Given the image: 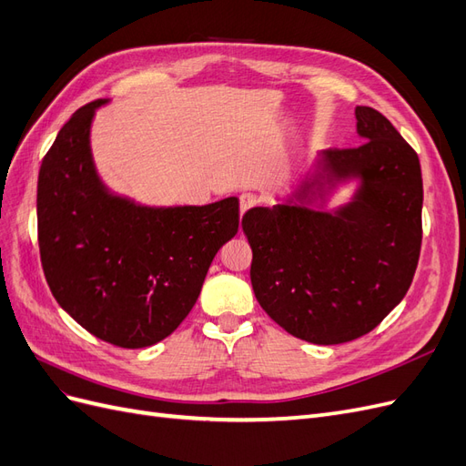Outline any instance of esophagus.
Returning a JSON list of instances; mask_svg holds the SVG:
<instances>
[{
	"mask_svg": "<svg viewBox=\"0 0 466 466\" xmlns=\"http://www.w3.org/2000/svg\"><path fill=\"white\" fill-rule=\"evenodd\" d=\"M257 204H258V198L255 194L245 192V194L238 196V211H241V218L247 214L250 208H255Z\"/></svg>",
	"mask_w": 466,
	"mask_h": 466,
	"instance_id": "34e87169",
	"label": "esophagus"
}]
</instances>
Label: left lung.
<instances>
[{"mask_svg":"<svg viewBox=\"0 0 466 466\" xmlns=\"http://www.w3.org/2000/svg\"><path fill=\"white\" fill-rule=\"evenodd\" d=\"M363 144L322 149L299 185L272 208H252L257 301L291 336L342 344L371 332L412 284L421 247V168L416 151L371 106L356 108ZM350 179V203L326 209Z\"/></svg>","mask_w":466,"mask_h":466,"instance_id":"left-lung-1","label":"left lung"}]
</instances>
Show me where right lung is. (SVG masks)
<instances>
[{"label":"right lung","mask_w":466,"mask_h":466,"mask_svg":"<svg viewBox=\"0 0 466 466\" xmlns=\"http://www.w3.org/2000/svg\"><path fill=\"white\" fill-rule=\"evenodd\" d=\"M106 103L81 106L42 159L40 260L56 301L83 329L146 348L190 313L211 260L238 229V200L146 206L112 192L91 153L95 112Z\"/></svg>","instance_id":"1"}]
</instances>
